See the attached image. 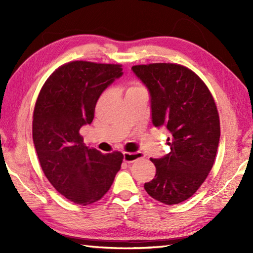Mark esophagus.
<instances>
[{
  "mask_svg": "<svg viewBox=\"0 0 253 253\" xmlns=\"http://www.w3.org/2000/svg\"><path fill=\"white\" fill-rule=\"evenodd\" d=\"M144 158V154L141 152H124V161L126 163H132L135 162L136 160Z\"/></svg>",
  "mask_w": 253,
  "mask_h": 253,
  "instance_id": "1",
  "label": "esophagus"
}]
</instances>
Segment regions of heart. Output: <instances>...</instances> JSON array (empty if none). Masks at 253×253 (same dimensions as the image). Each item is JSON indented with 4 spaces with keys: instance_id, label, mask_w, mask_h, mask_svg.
<instances>
[{
    "instance_id": "heart-1",
    "label": "heart",
    "mask_w": 253,
    "mask_h": 253,
    "mask_svg": "<svg viewBox=\"0 0 253 253\" xmlns=\"http://www.w3.org/2000/svg\"><path fill=\"white\" fill-rule=\"evenodd\" d=\"M140 91H146V89H144L143 85H141L140 84H137V83H132V84H129V87L127 88L126 93L129 94V93L140 92Z\"/></svg>"
}]
</instances>
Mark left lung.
I'll use <instances>...</instances> for the list:
<instances>
[{
	"instance_id": "8db88e82",
	"label": "left lung",
	"mask_w": 253,
	"mask_h": 253,
	"mask_svg": "<svg viewBox=\"0 0 253 253\" xmlns=\"http://www.w3.org/2000/svg\"><path fill=\"white\" fill-rule=\"evenodd\" d=\"M131 71L149 90L152 124L169 133L170 152L151 159L157 173L144 189L169 206L180 203L199 189L214 164L221 136L215 102L206 84L185 66L155 63Z\"/></svg>"
}]
</instances>
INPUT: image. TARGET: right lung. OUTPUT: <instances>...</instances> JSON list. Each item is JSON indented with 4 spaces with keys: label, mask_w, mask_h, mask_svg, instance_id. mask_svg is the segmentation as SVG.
Masks as SVG:
<instances>
[{
    "label": "right lung",
    "mask_w": 253,
    "mask_h": 253,
    "mask_svg": "<svg viewBox=\"0 0 253 253\" xmlns=\"http://www.w3.org/2000/svg\"><path fill=\"white\" fill-rule=\"evenodd\" d=\"M122 71L114 64L67 63L47 78L37 99L32 138L38 159L52 186L74 203L100 200L121 169V152L89 149L79 130L92 123L100 95Z\"/></svg>",
    "instance_id": "add662e5"
}]
</instances>
